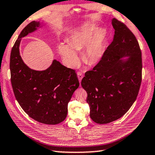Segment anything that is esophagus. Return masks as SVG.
I'll return each instance as SVG.
<instances>
[{"label": "esophagus", "instance_id": "obj_1", "mask_svg": "<svg viewBox=\"0 0 155 155\" xmlns=\"http://www.w3.org/2000/svg\"><path fill=\"white\" fill-rule=\"evenodd\" d=\"M77 75H78V80H79L80 82H81V81H82V78H83V77H84V75H83L82 72H81V71H78V72H77Z\"/></svg>", "mask_w": 155, "mask_h": 155}]
</instances>
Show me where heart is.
Masks as SVG:
<instances>
[{"instance_id": "b5f03b06", "label": "heart", "mask_w": 155, "mask_h": 155, "mask_svg": "<svg viewBox=\"0 0 155 155\" xmlns=\"http://www.w3.org/2000/svg\"><path fill=\"white\" fill-rule=\"evenodd\" d=\"M68 45L61 43L60 53L71 67H75L80 58L75 50L84 48L82 56L89 64H97L104 56L105 48V35L99 32L98 28L92 25L84 26L70 35L67 39Z\"/></svg>"}]
</instances>
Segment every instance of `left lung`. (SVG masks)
Returning a JSON list of instances; mask_svg holds the SVG:
<instances>
[{"mask_svg":"<svg viewBox=\"0 0 155 155\" xmlns=\"http://www.w3.org/2000/svg\"><path fill=\"white\" fill-rule=\"evenodd\" d=\"M112 26L113 41L81 82L87 93L91 118L98 124L111 123L125 114L136 100L142 82V51L136 37L117 19H113ZM125 56L129 58L123 61Z\"/></svg>","mask_w":155,"mask_h":155,"instance_id":"8db88e82","label":"left lung"}]
</instances>
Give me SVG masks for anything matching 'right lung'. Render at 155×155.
<instances>
[{
	"instance_id": "right-lung-1",
	"label": "right lung",
	"mask_w": 155,
	"mask_h": 155,
	"mask_svg": "<svg viewBox=\"0 0 155 155\" xmlns=\"http://www.w3.org/2000/svg\"><path fill=\"white\" fill-rule=\"evenodd\" d=\"M39 25V21L29 23L13 45L10 56L11 82L16 100L30 117L43 124H56L66 118L68 103L80 83L74 69L56 60L41 71L24 64L19 51L21 38Z\"/></svg>"
}]
</instances>
